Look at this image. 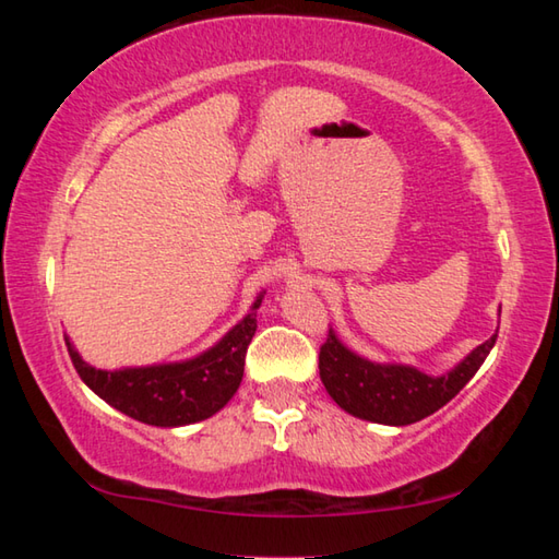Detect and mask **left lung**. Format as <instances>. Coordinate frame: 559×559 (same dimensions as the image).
<instances>
[{
	"label": "left lung",
	"mask_w": 559,
	"mask_h": 559,
	"mask_svg": "<svg viewBox=\"0 0 559 559\" xmlns=\"http://www.w3.org/2000/svg\"><path fill=\"white\" fill-rule=\"evenodd\" d=\"M496 337L498 330L484 345L473 347L456 367L433 377L414 365L372 362L349 349L330 328L325 345L320 347V380L340 409L357 419L406 427L451 402L486 362Z\"/></svg>",
	"instance_id": "1"
}]
</instances>
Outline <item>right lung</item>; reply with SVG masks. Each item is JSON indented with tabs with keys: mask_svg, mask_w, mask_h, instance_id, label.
Listing matches in <instances>:
<instances>
[{
	"mask_svg": "<svg viewBox=\"0 0 559 559\" xmlns=\"http://www.w3.org/2000/svg\"><path fill=\"white\" fill-rule=\"evenodd\" d=\"M261 300L263 293H259L249 313L219 343L179 362L98 370L79 355L69 335L63 337L75 372L112 409L150 427H187L224 409L239 390L246 347L257 333V310Z\"/></svg>",
	"mask_w": 559,
	"mask_h": 559,
	"instance_id": "1",
	"label": "right lung"
}]
</instances>
